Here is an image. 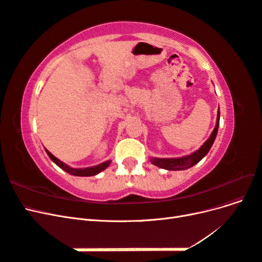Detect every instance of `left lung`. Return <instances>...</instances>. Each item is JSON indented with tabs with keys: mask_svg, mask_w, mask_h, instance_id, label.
Segmentation results:
<instances>
[{
	"mask_svg": "<svg viewBox=\"0 0 262 262\" xmlns=\"http://www.w3.org/2000/svg\"><path fill=\"white\" fill-rule=\"evenodd\" d=\"M220 125V107L217 110V117H216V124L211 133L209 139L204 142V143L196 149L195 152L191 153L190 155H186L182 157H171V158H160V157H150L149 161L153 165L157 166L160 168H164L167 170H184L192 167L195 164L199 163L202 158L209 153L211 149L214 141H215L217 130Z\"/></svg>",
	"mask_w": 262,
	"mask_h": 262,
	"instance_id": "8db88e82",
	"label": "left lung"
}]
</instances>
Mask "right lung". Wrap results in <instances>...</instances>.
<instances>
[{"label": "right lung", "instance_id": "1", "mask_svg": "<svg viewBox=\"0 0 262 262\" xmlns=\"http://www.w3.org/2000/svg\"><path fill=\"white\" fill-rule=\"evenodd\" d=\"M47 154L50 157V160L55 164L58 165L60 168H62L64 171L69 172L70 175H73V176H81V177H90V176H95L99 173L100 171L105 170L108 166L112 163V161H106L104 163H101L99 165L96 166H92V167H86V168H73V167H70L69 165L64 164L63 162H61L59 158H57L55 156H53L48 149H46Z\"/></svg>", "mask_w": 262, "mask_h": 262}]
</instances>
